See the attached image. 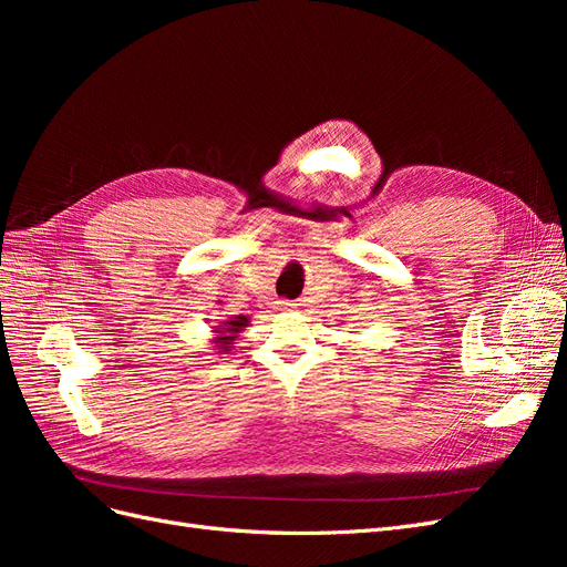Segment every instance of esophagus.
<instances>
[{
    "label": "esophagus",
    "instance_id": "34e87169",
    "mask_svg": "<svg viewBox=\"0 0 567 567\" xmlns=\"http://www.w3.org/2000/svg\"><path fill=\"white\" fill-rule=\"evenodd\" d=\"M279 307H281V310H296V302H290V300H281V302H279Z\"/></svg>",
    "mask_w": 567,
    "mask_h": 567
}]
</instances>
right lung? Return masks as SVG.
I'll list each match as a JSON object with an SVG mask.
<instances>
[{"label":"right lung","instance_id":"add662e5","mask_svg":"<svg viewBox=\"0 0 567 567\" xmlns=\"http://www.w3.org/2000/svg\"><path fill=\"white\" fill-rule=\"evenodd\" d=\"M225 326H227V329L217 331V333H221V338H217V342H219V350L227 352V350L231 348V340H236V333H241L244 326H248V317L238 315V317H234L231 321H227Z\"/></svg>","mask_w":567,"mask_h":567}]
</instances>
